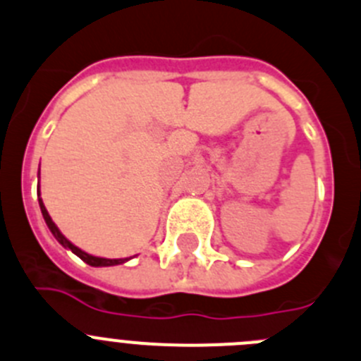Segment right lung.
I'll return each instance as SVG.
<instances>
[{
    "instance_id": "add662e5",
    "label": "right lung",
    "mask_w": 361,
    "mask_h": 361,
    "mask_svg": "<svg viewBox=\"0 0 361 361\" xmlns=\"http://www.w3.org/2000/svg\"><path fill=\"white\" fill-rule=\"evenodd\" d=\"M39 204H40V212H42V215H44V221H46L48 228H49V230H51L53 237H55L56 240H59L60 244L63 245V247L71 249V251H73L74 255H76V257L82 258V260L85 262V264L92 265V267H109V265H119V264H123V262L128 260V258H117V260H110V258H97V257H92V255H87L85 251H82V249H80V247H76V245H74V244H71V242L67 240V238L63 237L62 233H60V230H59V228H56L55 222L51 221V217H49V214H48V210H46V207H44L42 200H40V194H39Z\"/></svg>"
}]
</instances>
